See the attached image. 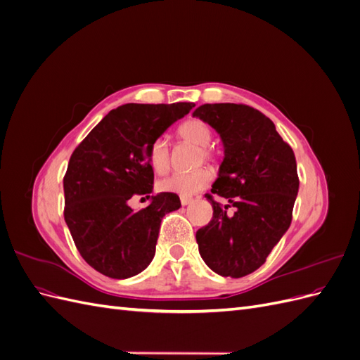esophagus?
<instances>
[{
  "mask_svg": "<svg viewBox=\"0 0 360 360\" xmlns=\"http://www.w3.org/2000/svg\"><path fill=\"white\" fill-rule=\"evenodd\" d=\"M180 202H181V205H188L192 202V197H184V195H181Z\"/></svg>",
  "mask_w": 360,
  "mask_h": 360,
  "instance_id": "esophagus-1",
  "label": "esophagus"
}]
</instances>
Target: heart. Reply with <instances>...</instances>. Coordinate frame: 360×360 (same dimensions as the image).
Returning <instances> with one entry per match:
<instances>
[{
    "label": "heart",
    "instance_id": "heart-1",
    "mask_svg": "<svg viewBox=\"0 0 360 360\" xmlns=\"http://www.w3.org/2000/svg\"><path fill=\"white\" fill-rule=\"evenodd\" d=\"M179 136L189 141V143L198 146L202 148V155L209 156V150L204 148L210 144L212 141V129L209 124H205L200 118H191L184 122L177 129ZM147 159L150 167L155 169L158 174L167 172L169 168V146L168 141L159 136L151 141L147 150ZM212 181V172L205 168L195 169L191 172H179L172 174V176L163 179L159 181V189L162 192H172L179 195H188L197 193L198 191L204 189L207 184Z\"/></svg>",
    "mask_w": 360,
    "mask_h": 360
}]
</instances>
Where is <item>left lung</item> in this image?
<instances>
[{
	"label": "left lung",
	"instance_id": "1",
	"mask_svg": "<svg viewBox=\"0 0 360 360\" xmlns=\"http://www.w3.org/2000/svg\"><path fill=\"white\" fill-rule=\"evenodd\" d=\"M193 117L209 123L224 143V160L212 193L213 217L197 231L204 263L221 276L242 278L266 263L291 224L299 191L296 158L258 110L237 103H205ZM228 206L234 214H226Z\"/></svg>",
	"mask_w": 360,
	"mask_h": 360
}]
</instances>
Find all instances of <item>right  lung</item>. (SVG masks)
Wrapping results in <instances>:
<instances>
[{
    "instance_id": "1",
    "label": "right lung",
    "mask_w": 360,
    "mask_h": 360,
    "mask_svg": "<svg viewBox=\"0 0 360 360\" xmlns=\"http://www.w3.org/2000/svg\"><path fill=\"white\" fill-rule=\"evenodd\" d=\"M195 105L126 103L108 112L70 156L64 176V221L81 257L99 274L126 279L155 257L162 217L180 209L179 195L162 192L146 209L129 205L153 191L147 159L159 138Z\"/></svg>"
}]
</instances>
